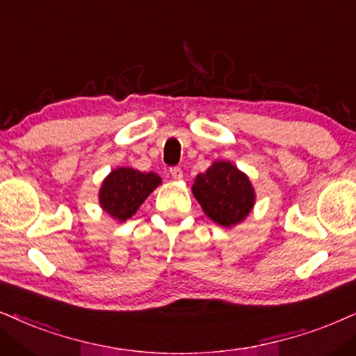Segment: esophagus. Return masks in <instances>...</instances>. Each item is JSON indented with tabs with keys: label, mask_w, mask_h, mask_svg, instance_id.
<instances>
[{
	"label": "esophagus",
	"mask_w": 356,
	"mask_h": 356,
	"mask_svg": "<svg viewBox=\"0 0 356 356\" xmlns=\"http://www.w3.org/2000/svg\"><path fill=\"white\" fill-rule=\"evenodd\" d=\"M170 175H172L174 179H177V181H181V179L184 177V172L181 168H177V165H175V168H170Z\"/></svg>",
	"instance_id": "1"
}]
</instances>
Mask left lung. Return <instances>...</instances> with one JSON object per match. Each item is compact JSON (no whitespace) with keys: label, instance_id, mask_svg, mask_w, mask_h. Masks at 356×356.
Instances as JSON below:
<instances>
[{"label":"left lung","instance_id":"left-lung-1","mask_svg":"<svg viewBox=\"0 0 356 356\" xmlns=\"http://www.w3.org/2000/svg\"><path fill=\"white\" fill-rule=\"evenodd\" d=\"M192 192L207 217L222 227L241 222L254 204L250 179L227 161L213 163L204 174L197 175Z\"/></svg>","mask_w":356,"mask_h":356}]
</instances>
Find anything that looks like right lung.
I'll return each mask as SVG.
<instances>
[{
    "instance_id": "1",
    "label": "right lung",
    "mask_w": 356,
    "mask_h": 356,
    "mask_svg": "<svg viewBox=\"0 0 356 356\" xmlns=\"http://www.w3.org/2000/svg\"><path fill=\"white\" fill-rule=\"evenodd\" d=\"M161 184L154 172H139L131 168L115 169L100 188V204L113 218L124 222Z\"/></svg>"
}]
</instances>
